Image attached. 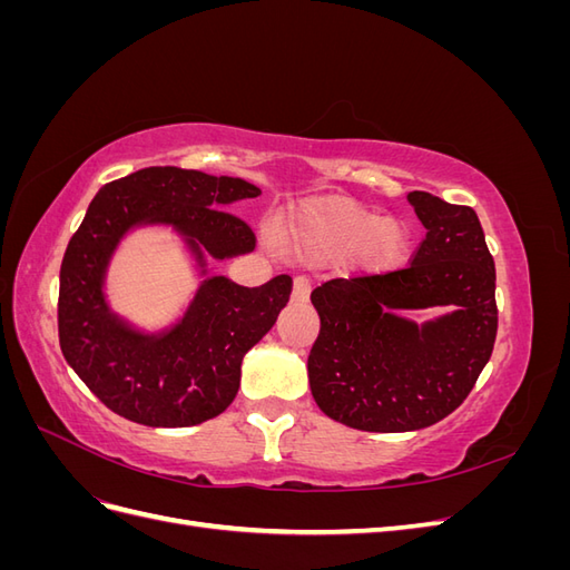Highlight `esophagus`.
Here are the masks:
<instances>
[{
	"label": "esophagus",
	"instance_id": "obj_1",
	"mask_svg": "<svg viewBox=\"0 0 570 570\" xmlns=\"http://www.w3.org/2000/svg\"><path fill=\"white\" fill-rule=\"evenodd\" d=\"M308 295H312V283L304 275H299V278H295V287H292V302L304 304L308 302Z\"/></svg>",
	"mask_w": 570,
	"mask_h": 570
}]
</instances>
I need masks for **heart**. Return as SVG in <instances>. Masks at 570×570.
<instances>
[{"mask_svg":"<svg viewBox=\"0 0 570 570\" xmlns=\"http://www.w3.org/2000/svg\"><path fill=\"white\" fill-rule=\"evenodd\" d=\"M287 237L314 256H358L366 271H387L402 262L409 235L404 223L381 216L354 199L331 197L292 212Z\"/></svg>","mask_w":570,"mask_h":570,"instance_id":"1","label":"heart"}]
</instances>
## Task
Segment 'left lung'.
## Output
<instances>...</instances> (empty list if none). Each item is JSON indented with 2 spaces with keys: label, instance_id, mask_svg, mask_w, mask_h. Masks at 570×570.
<instances>
[{
  "label": "left lung",
  "instance_id": "8db88e82",
  "mask_svg": "<svg viewBox=\"0 0 570 570\" xmlns=\"http://www.w3.org/2000/svg\"><path fill=\"white\" fill-rule=\"evenodd\" d=\"M425 239L402 271L335 278L312 292L321 333L308 385L333 421L409 433L450 416L473 390L497 337L494 262L471 206L409 193ZM450 305L419 326L401 314Z\"/></svg>",
  "mask_w": 570,
  "mask_h": 570
}]
</instances>
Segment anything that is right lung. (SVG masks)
<instances>
[{"mask_svg":"<svg viewBox=\"0 0 570 570\" xmlns=\"http://www.w3.org/2000/svg\"><path fill=\"white\" fill-rule=\"evenodd\" d=\"M262 195L243 178L151 166L107 183L66 247L59 273V344L80 381L118 416L149 428H187L226 411L245 354L278 318L289 275L243 287L204 278L183 318L142 333L111 312L105 281L111 256L132 228L170 226L206 275L216 262L249 254L256 237L230 204Z\"/></svg>","mask_w":570,"mask_h":570,"instance_id":"obj_1","label":"right lung"}]
</instances>
